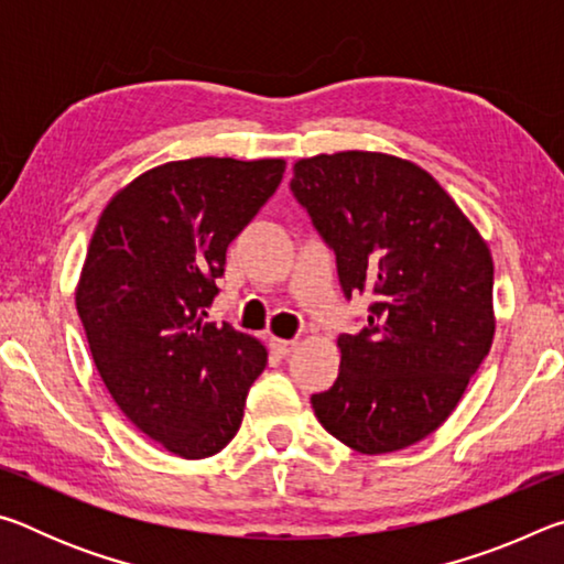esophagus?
Listing matches in <instances>:
<instances>
[{
    "instance_id": "obj_1",
    "label": "esophagus",
    "mask_w": 564,
    "mask_h": 564,
    "mask_svg": "<svg viewBox=\"0 0 564 564\" xmlns=\"http://www.w3.org/2000/svg\"><path fill=\"white\" fill-rule=\"evenodd\" d=\"M271 346H273V350L279 352V356H291V352L295 350V346H299V340H281V338H273L271 340Z\"/></svg>"
}]
</instances>
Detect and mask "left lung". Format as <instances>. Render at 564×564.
<instances>
[{
  "label": "left lung",
  "instance_id": "obj_1",
  "mask_svg": "<svg viewBox=\"0 0 564 564\" xmlns=\"http://www.w3.org/2000/svg\"><path fill=\"white\" fill-rule=\"evenodd\" d=\"M291 191L336 253L343 295L370 299L311 405L352 451H403L445 423L490 352L488 243L427 171L388 154L301 159Z\"/></svg>",
  "mask_w": 564,
  "mask_h": 564
}]
</instances>
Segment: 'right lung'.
Returning a JSON list of instances; mask_svg holds the SVG:
<instances>
[{
	"label": "right lung",
	"mask_w": 564,
	"mask_h": 564,
	"mask_svg": "<svg viewBox=\"0 0 564 564\" xmlns=\"http://www.w3.org/2000/svg\"><path fill=\"white\" fill-rule=\"evenodd\" d=\"M283 159L171 161L111 198L76 311L104 386L141 433L198 460L231 443L269 352L208 323L226 248L275 194Z\"/></svg>",
	"instance_id": "add662e5"
}]
</instances>
